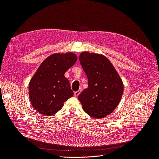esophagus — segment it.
Here are the masks:
<instances>
[{
	"label": "esophagus",
	"instance_id": "obj_1",
	"mask_svg": "<svg viewBox=\"0 0 159 159\" xmlns=\"http://www.w3.org/2000/svg\"><path fill=\"white\" fill-rule=\"evenodd\" d=\"M82 92V89H79L78 91H77V92H75V93H74V95L75 96V97H78L79 95V94L80 93V92Z\"/></svg>",
	"mask_w": 159,
	"mask_h": 159
}]
</instances>
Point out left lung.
<instances>
[{
    "instance_id": "1",
    "label": "left lung",
    "mask_w": 159,
    "mask_h": 159,
    "mask_svg": "<svg viewBox=\"0 0 159 159\" xmlns=\"http://www.w3.org/2000/svg\"><path fill=\"white\" fill-rule=\"evenodd\" d=\"M79 61L88 87L78 96L84 111L94 118H103L118 105L123 83L110 61L104 55L82 52Z\"/></svg>"
}]
</instances>
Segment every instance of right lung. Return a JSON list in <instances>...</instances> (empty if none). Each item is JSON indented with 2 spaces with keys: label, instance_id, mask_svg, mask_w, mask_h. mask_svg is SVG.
I'll list each match as a JSON object with an SVG mask.
<instances>
[{
  "label": "right lung",
  "instance_id": "add662e5",
  "mask_svg": "<svg viewBox=\"0 0 159 159\" xmlns=\"http://www.w3.org/2000/svg\"><path fill=\"white\" fill-rule=\"evenodd\" d=\"M77 60L73 52L54 53L43 61L29 85L33 108L47 116L56 114L73 95L64 74Z\"/></svg>",
  "mask_w": 159,
  "mask_h": 159
}]
</instances>
